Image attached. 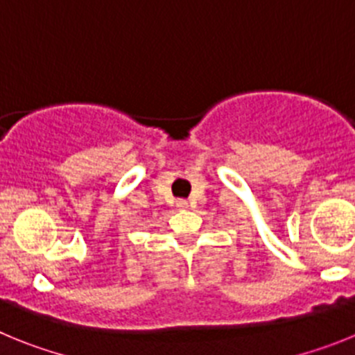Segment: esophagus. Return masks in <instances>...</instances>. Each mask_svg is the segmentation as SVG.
<instances>
[{"mask_svg": "<svg viewBox=\"0 0 355 355\" xmlns=\"http://www.w3.org/2000/svg\"><path fill=\"white\" fill-rule=\"evenodd\" d=\"M175 208H178V209H187L188 208V202H187V200H183V199L178 200V202H175Z\"/></svg>", "mask_w": 355, "mask_h": 355, "instance_id": "34e87169", "label": "esophagus"}]
</instances>
